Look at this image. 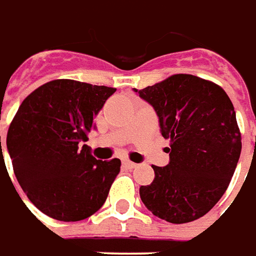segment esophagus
Here are the masks:
<instances>
[{
  "mask_svg": "<svg viewBox=\"0 0 256 256\" xmlns=\"http://www.w3.org/2000/svg\"><path fill=\"white\" fill-rule=\"evenodd\" d=\"M122 166H124L125 168H128V170H134V168H136L138 164H135V162H132V161L130 160H124L122 161Z\"/></svg>",
  "mask_w": 256,
  "mask_h": 256,
  "instance_id": "1",
  "label": "esophagus"
}]
</instances>
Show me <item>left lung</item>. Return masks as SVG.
I'll return each instance as SVG.
<instances>
[{"label": "left lung", "instance_id": "left-lung-1", "mask_svg": "<svg viewBox=\"0 0 256 256\" xmlns=\"http://www.w3.org/2000/svg\"><path fill=\"white\" fill-rule=\"evenodd\" d=\"M134 92L153 106L170 140V162L153 166L154 180L139 189L143 204L171 224L204 216L226 192L240 158L233 103L219 85L192 74Z\"/></svg>", "mask_w": 256, "mask_h": 256}]
</instances>
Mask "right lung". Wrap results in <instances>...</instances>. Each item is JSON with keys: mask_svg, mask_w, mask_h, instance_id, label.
Returning <instances> with one entry per match:
<instances>
[{"mask_svg": "<svg viewBox=\"0 0 256 256\" xmlns=\"http://www.w3.org/2000/svg\"><path fill=\"white\" fill-rule=\"evenodd\" d=\"M114 92L104 85L54 80L27 96L9 125L6 148L16 179L50 218L82 220L108 198L121 161L96 160L84 142Z\"/></svg>", "mask_w": 256, "mask_h": 256, "instance_id": "right-lung-1", "label": "right lung"}]
</instances>
